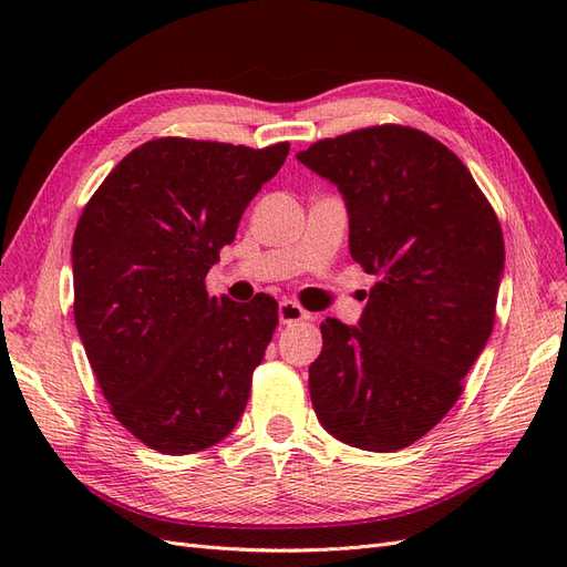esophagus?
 <instances>
[{
	"instance_id": "1",
	"label": "esophagus",
	"mask_w": 567,
	"mask_h": 567,
	"mask_svg": "<svg viewBox=\"0 0 567 567\" xmlns=\"http://www.w3.org/2000/svg\"><path fill=\"white\" fill-rule=\"evenodd\" d=\"M302 319H310V312H305L302 307L293 300H284L279 305V321L281 323H298Z\"/></svg>"
}]
</instances>
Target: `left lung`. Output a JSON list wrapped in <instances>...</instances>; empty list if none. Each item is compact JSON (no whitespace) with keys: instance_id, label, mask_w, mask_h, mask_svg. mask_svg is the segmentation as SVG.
Returning <instances> with one entry per match:
<instances>
[{"instance_id":"8db88e82","label":"left lung","mask_w":567,"mask_h":567,"mask_svg":"<svg viewBox=\"0 0 567 567\" xmlns=\"http://www.w3.org/2000/svg\"><path fill=\"white\" fill-rule=\"evenodd\" d=\"M298 161L340 188L350 255L375 277L359 326L321 323L317 419L352 447L404 450L447 416L487 346L502 225L456 153L414 127L354 130Z\"/></svg>"}]
</instances>
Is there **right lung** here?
Here are the masks:
<instances>
[{"label": "right lung", "mask_w": 567, "mask_h": 567, "mask_svg": "<svg viewBox=\"0 0 567 567\" xmlns=\"http://www.w3.org/2000/svg\"><path fill=\"white\" fill-rule=\"evenodd\" d=\"M288 148L161 136L127 153L80 215L78 333L113 416L161 454L213 447L248 404L279 305L208 296L205 274Z\"/></svg>", "instance_id": "add662e5"}]
</instances>
